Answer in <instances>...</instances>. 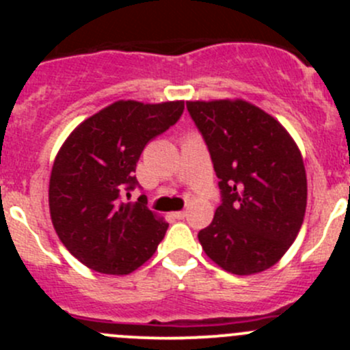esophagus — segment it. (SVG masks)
Listing matches in <instances>:
<instances>
[{"instance_id": "obj_1", "label": "esophagus", "mask_w": 350, "mask_h": 350, "mask_svg": "<svg viewBox=\"0 0 350 350\" xmlns=\"http://www.w3.org/2000/svg\"><path fill=\"white\" fill-rule=\"evenodd\" d=\"M172 217H174L176 220H183V218L186 217V211H176V213H172Z\"/></svg>"}]
</instances>
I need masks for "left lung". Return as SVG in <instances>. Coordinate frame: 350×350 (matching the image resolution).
Wrapping results in <instances>:
<instances>
[{
	"label": "left lung",
	"instance_id": "1",
	"mask_svg": "<svg viewBox=\"0 0 350 350\" xmlns=\"http://www.w3.org/2000/svg\"><path fill=\"white\" fill-rule=\"evenodd\" d=\"M213 162L221 203L198 241L213 262L239 276L274 266L301 228L306 174L278 120L245 101H188Z\"/></svg>",
	"mask_w": 350,
	"mask_h": 350
}]
</instances>
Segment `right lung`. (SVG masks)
Returning a JSON list of instances; mask_svg holds the SVG:
<instances>
[{"label": "right lung", "instance_id": "right-lung-1", "mask_svg": "<svg viewBox=\"0 0 350 350\" xmlns=\"http://www.w3.org/2000/svg\"><path fill=\"white\" fill-rule=\"evenodd\" d=\"M185 101H116L84 120L55 157L49 186L52 224L66 249L101 274H129L152 257L169 225L147 208L135 167L147 144L171 129Z\"/></svg>", "mask_w": 350, "mask_h": 350}]
</instances>
